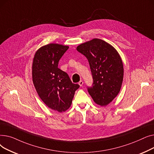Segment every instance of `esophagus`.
Returning <instances> with one entry per match:
<instances>
[{
    "label": "esophagus",
    "mask_w": 154,
    "mask_h": 154,
    "mask_svg": "<svg viewBox=\"0 0 154 154\" xmlns=\"http://www.w3.org/2000/svg\"><path fill=\"white\" fill-rule=\"evenodd\" d=\"M83 81H82V80H80V81L79 82V85L80 86H82V85H83Z\"/></svg>",
    "instance_id": "esophagus-1"
}]
</instances>
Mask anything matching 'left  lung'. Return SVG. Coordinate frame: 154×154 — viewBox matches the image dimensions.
Wrapping results in <instances>:
<instances>
[{
  "instance_id": "1",
  "label": "left lung",
  "mask_w": 154,
  "mask_h": 154,
  "mask_svg": "<svg viewBox=\"0 0 154 154\" xmlns=\"http://www.w3.org/2000/svg\"><path fill=\"white\" fill-rule=\"evenodd\" d=\"M77 51L88 59L94 82L88 92L94 102L106 106L119 94L124 79L122 59L116 48L99 38L80 44Z\"/></svg>"
}]
</instances>
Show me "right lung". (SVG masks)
<instances>
[{
  "label": "right lung",
  "mask_w": 154,
  "mask_h": 154,
  "mask_svg": "<svg viewBox=\"0 0 154 154\" xmlns=\"http://www.w3.org/2000/svg\"><path fill=\"white\" fill-rule=\"evenodd\" d=\"M69 46L51 43L40 47L32 62V81L46 106L59 112L70 108L79 84H73L66 72L58 68Z\"/></svg>",
  "instance_id": "obj_1"
}]
</instances>
